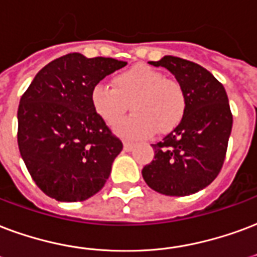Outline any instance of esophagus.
I'll return each mask as SVG.
<instances>
[{"label": "esophagus", "instance_id": "1", "mask_svg": "<svg viewBox=\"0 0 257 257\" xmlns=\"http://www.w3.org/2000/svg\"><path fill=\"white\" fill-rule=\"evenodd\" d=\"M134 148H136V145L131 144V142H124V144H123V149L126 150V152H131Z\"/></svg>", "mask_w": 257, "mask_h": 257}]
</instances>
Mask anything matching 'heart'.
<instances>
[{"mask_svg": "<svg viewBox=\"0 0 257 257\" xmlns=\"http://www.w3.org/2000/svg\"><path fill=\"white\" fill-rule=\"evenodd\" d=\"M89 100L94 113L109 126L124 115L130 104L134 113L115 126L117 134L128 140L146 138L154 131L167 134L180 124L187 111V96L180 82L146 65L115 74L112 88L93 85Z\"/></svg>", "mask_w": 257, "mask_h": 257, "instance_id": "obj_1", "label": "heart"}]
</instances>
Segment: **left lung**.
<instances>
[{
  "mask_svg": "<svg viewBox=\"0 0 257 257\" xmlns=\"http://www.w3.org/2000/svg\"><path fill=\"white\" fill-rule=\"evenodd\" d=\"M149 63L176 77L186 92L187 111L180 124L153 145L154 160L142 176L160 194H195L218 176L225 161L233 124L226 90L209 70L183 58L165 55Z\"/></svg>",
  "mask_w": 257,
  "mask_h": 257,
  "instance_id": "8db88e82",
  "label": "left lung"
}]
</instances>
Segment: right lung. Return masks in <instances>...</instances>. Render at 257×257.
<instances>
[{
	"label": "right lung",
	"instance_id": "right-lung-1",
	"mask_svg": "<svg viewBox=\"0 0 257 257\" xmlns=\"http://www.w3.org/2000/svg\"><path fill=\"white\" fill-rule=\"evenodd\" d=\"M127 62L71 53L35 76L17 111V144L36 186L59 202H82L105 184L123 144L94 113L92 86Z\"/></svg>",
	"mask_w": 257,
	"mask_h": 257
}]
</instances>
